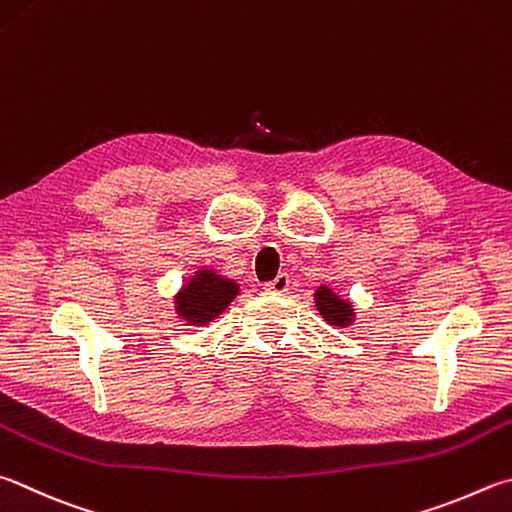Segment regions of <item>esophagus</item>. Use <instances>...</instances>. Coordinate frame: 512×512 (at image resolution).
Wrapping results in <instances>:
<instances>
[{
  "mask_svg": "<svg viewBox=\"0 0 512 512\" xmlns=\"http://www.w3.org/2000/svg\"><path fill=\"white\" fill-rule=\"evenodd\" d=\"M288 284H291V277H288L286 273H280L273 282H266L264 288H266V291H271V293H286Z\"/></svg>",
  "mask_w": 512,
  "mask_h": 512,
  "instance_id": "34e87169",
  "label": "esophagus"
}]
</instances>
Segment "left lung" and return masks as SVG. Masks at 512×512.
<instances>
[{
	"label": "left lung",
	"instance_id": "8db88e82",
	"mask_svg": "<svg viewBox=\"0 0 512 512\" xmlns=\"http://www.w3.org/2000/svg\"><path fill=\"white\" fill-rule=\"evenodd\" d=\"M315 306H318L322 318L329 324H336V327H347L353 318L351 304L347 300H340V297L327 286H320L318 291H315Z\"/></svg>",
	"mask_w": 512,
	"mask_h": 512
}]
</instances>
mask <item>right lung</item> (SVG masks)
Wrapping results in <instances>:
<instances>
[{
	"label": "right lung",
	"instance_id": "add662e5",
	"mask_svg": "<svg viewBox=\"0 0 512 512\" xmlns=\"http://www.w3.org/2000/svg\"><path fill=\"white\" fill-rule=\"evenodd\" d=\"M239 286L212 271H199L176 295V311L192 324H206L224 313L235 300Z\"/></svg>",
	"mask_w": 512,
	"mask_h": 512
}]
</instances>
